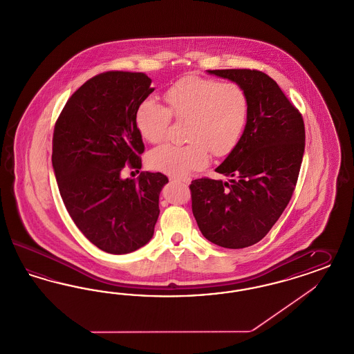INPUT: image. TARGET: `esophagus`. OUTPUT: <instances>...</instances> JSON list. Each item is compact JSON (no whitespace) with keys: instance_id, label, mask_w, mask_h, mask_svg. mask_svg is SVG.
Wrapping results in <instances>:
<instances>
[{"instance_id":"esophagus-1","label":"esophagus","mask_w":354,"mask_h":354,"mask_svg":"<svg viewBox=\"0 0 354 354\" xmlns=\"http://www.w3.org/2000/svg\"><path fill=\"white\" fill-rule=\"evenodd\" d=\"M171 181H181V183H185V185H187V183H190V180H189V178H186V177H183V178L171 177Z\"/></svg>"}]
</instances>
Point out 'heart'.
I'll return each mask as SVG.
<instances>
[{"label": "heart", "instance_id": "obj_1", "mask_svg": "<svg viewBox=\"0 0 354 354\" xmlns=\"http://www.w3.org/2000/svg\"><path fill=\"white\" fill-rule=\"evenodd\" d=\"M167 106L147 98L136 109L135 124L149 143L161 142L171 118L185 120V145H162L148 153L156 171L183 176L205 167L209 152L215 158L230 155L248 123L250 101L236 82L189 76L176 81L165 92Z\"/></svg>", "mask_w": 354, "mask_h": 354}]
</instances>
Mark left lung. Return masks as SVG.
<instances>
[{
    "mask_svg": "<svg viewBox=\"0 0 354 354\" xmlns=\"http://www.w3.org/2000/svg\"><path fill=\"white\" fill-rule=\"evenodd\" d=\"M209 73L241 85L250 110L239 145L215 169L230 183L209 177L192 181V209L211 243L245 248L266 236L292 196L304 152V123L299 110L261 71Z\"/></svg>",
    "mask_w": 354,
    "mask_h": 354,
    "instance_id": "left-lung-1",
    "label": "left lung"
}]
</instances>
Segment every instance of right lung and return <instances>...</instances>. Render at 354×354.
I'll return each mask as SVG.
<instances>
[{"instance_id": "obj_1", "label": "right lung", "mask_w": 354, "mask_h": 354, "mask_svg": "<svg viewBox=\"0 0 354 354\" xmlns=\"http://www.w3.org/2000/svg\"><path fill=\"white\" fill-rule=\"evenodd\" d=\"M153 92L142 72L109 71L81 85L55 123L53 167L66 211L84 236L107 253L142 248L153 236L158 194L168 177L142 168L136 109Z\"/></svg>"}]
</instances>
